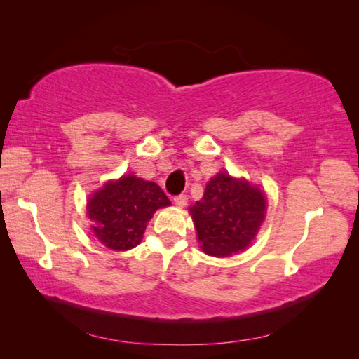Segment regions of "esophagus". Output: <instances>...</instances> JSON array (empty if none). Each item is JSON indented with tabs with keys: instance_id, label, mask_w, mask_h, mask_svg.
<instances>
[{
	"instance_id": "esophagus-1",
	"label": "esophagus",
	"mask_w": 359,
	"mask_h": 359,
	"mask_svg": "<svg viewBox=\"0 0 359 359\" xmlns=\"http://www.w3.org/2000/svg\"><path fill=\"white\" fill-rule=\"evenodd\" d=\"M187 202H188V196L187 194H179V196L174 197V203L177 205V207H185Z\"/></svg>"
}]
</instances>
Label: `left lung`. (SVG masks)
<instances>
[{"label":"left lung","mask_w":359,"mask_h":359,"mask_svg":"<svg viewBox=\"0 0 359 359\" xmlns=\"http://www.w3.org/2000/svg\"><path fill=\"white\" fill-rule=\"evenodd\" d=\"M265 196L247 180L220 172L212 177L193 215L201 248L210 256L239 253L255 239L265 217Z\"/></svg>","instance_id":"left-lung-1"}]
</instances>
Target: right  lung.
I'll list each match as a JSON object with an SVG mask.
<instances>
[{
	"mask_svg": "<svg viewBox=\"0 0 359 359\" xmlns=\"http://www.w3.org/2000/svg\"><path fill=\"white\" fill-rule=\"evenodd\" d=\"M171 205L154 182L129 174L109 182L89 199L88 217L98 241L111 250L125 251L140 243L148 220L156 210Z\"/></svg>",
	"mask_w": 359,
	"mask_h": 359,
	"instance_id": "add662e5",
	"label": "right lung"
}]
</instances>
